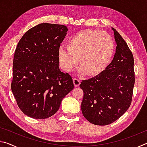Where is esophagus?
<instances>
[{"label":"esophagus","mask_w":147,"mask_h":147,"mask_svg":"<svg viewBox=\"0 0 147 147\" xmlns=\"http://www.w3.org/2000/svg\"><path fill=\"white\" fill-rule=\"evenodd\" d=\"M73 83H74V86L78 87V86H79L80 84V80H78V78H73Z\"/></svg>","instance_id":"1"}]
</instances>
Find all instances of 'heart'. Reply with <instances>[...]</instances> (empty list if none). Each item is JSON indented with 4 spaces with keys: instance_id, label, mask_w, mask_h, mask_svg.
Instances as JSON below:
<instances>
[{
    "instance_id": "1",
    "label": "heart",
    "mask_w": 147,
    "mask_h": 147,
    "mask_svg": "<svg viewBox=\"0 0 147 147\" xmlns=\"http://www.w3.org/2000/svg\"><path fill=\"white\" fill-rule=\"evenodd\" d=\"M113 51L114 43L110 35L105 32L82 30L71 37L68 47H59L58 55L65 71L73 70L79 58L78 73L92 76L103 70Z\"/></svg>"
}]
</instances>
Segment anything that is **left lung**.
I'll return each instance as SVG.
<instances>
[{
    "instance_id": "8db88e82",
    "label": "left lung",
    "mask_w": 147,
    "mask_h": 147,
    "mask_svg": "<svg viewBox=\"0 0 147 147\" xmlns=\"http://www.w3.org/2000/svg\"><path fill=\"white\" fill-rule=\"evenodd\" d=\"M111 29L117 44L113 60L105 70L80 85L84 91L83 115L100 126L113 123L127 111L135 83L133 54L119 32Z\"/></svg>"
}]
</instances>
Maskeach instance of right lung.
Wrapping results in <instances>:
<instances>
[{"label":"right lung","instance_id":"right-lung-1","mask_svg":"<svg viewBox=\"0 0 147 147\" xmlns=\"http://www.w3.org/2000/svg\"><path fill=\"white\" fill-rule=\"evenodd\" d=\"M67 27L41 23L23 35L15 51L12 93L20 109L36 119L55 114L74 88L73 78L59 68L58 51Z\"/></svg>","mask_w":147,"mask_h":147}]
</instances>
